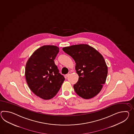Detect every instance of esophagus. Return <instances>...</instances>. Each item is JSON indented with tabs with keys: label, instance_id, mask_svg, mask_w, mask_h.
<instances>
[{
	"label": "esophagus",
	"instance_id": "34e87169",
	"mask_svg": "<svg viewBox=\"0 0 134 134\" xmlns=\"http://www.w3.org/2000/svg\"><path fill=\"white\" fill-rule=\"evenodd\" d=\"M71 72H68V74H67V75H66V77H68L69 76V75H71Z\"/></svg>",
	"mask_w": 134,
	"mask_h": 134
}]
</instances>
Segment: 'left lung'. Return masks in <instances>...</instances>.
<instances>
[{"mask_svg": "<svg viewBox=\"0 0 134 134\" xmlns=\"http://www.w3.org/2000/svg\"><path fill=\"white\" fill-rule=\"evenodd\" d=\"M62 50L76 63L79 79L74 85L75 92L85 99L94 97L101 91L108 75L104 57L93 47L86 44L65 47Z\"/></svg>", "mask_w": 134, "mask_h": 134, "instance_id": "1", "label": "left lung"}]
</instances>
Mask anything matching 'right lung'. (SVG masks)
Masks as SVG:
<instances>
[{"instance_id": "right-lung-1", "label": "right lung", "mask_w": 134, "mask_h": 134, "mask_svg": "<svg viewBox=\"0 0 134 134\" xmlns=\"http://www.w3.org/2000/svg\"><path fill=\"white\" fill-rule=\"evenodd\" d=\"M59 52L57 46H43L37 49L26 62L27 85L35 94L44 100L53 98L65 80L54 62Z\"/></svg>"}]
</instances>
